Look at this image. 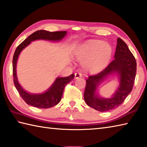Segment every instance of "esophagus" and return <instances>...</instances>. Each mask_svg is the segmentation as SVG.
I'll return each mask as SVG.
<instances>
[{"instance_id":"34e87169","label":"esophagus","mask_w":147,"mask_h":147,"mask_svg":"<svg viewBox=\"0 0 147 147\" xmlns=\"http://www.w3.org/2000/svg\"><path fill=\"white\" fill-rule=\"evenodd\" d=\"M82 76V74L81 73H75V78H79Z\"/></svg>"}]
</instances>
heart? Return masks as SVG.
<instances>
[{
    "label": "heart",
    "mask_w": 147,
    "mask_h": 147,
    "mask_svg": "<svg viewBox=\"0 0 147 147\" xmlns=\"http://www.w3.org/2000/svg\"><path fill=\"white\" fill-rule=\"evenodd\" d=\"M112 48L110 44L99 40H92L83 45L76 53V58L84 62L85 67L92 71L102 69L110 59Z\"/></svg>",
    "instance_id": "b5f03b06"
}]
</instances>
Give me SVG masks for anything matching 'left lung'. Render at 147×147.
<instances>
[{"label":"left lung","mask_w":147,"mask_h":147,"mask_svg":"<svg viewBox=\"0 0 147 147\" xmlns=\"http://www.w3.org/2000/svg\"><path fill=\"white\" fill-rule=\"evenodd\" d=\"M115 59L101 72L88 76L86 80L84 92L85 102L99 111H107L116 108L124 101L133 90L136 73V61L125 42L117 39ZM114 72L120 76V85L114 97L110 99H102L95 92L96 85L104 78Z\"/></svg>","instance_id":"1"}]
</instances>
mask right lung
Instances as JSON below:
<instances>
[{"instance_id": "add662e5", "label": "right lung", "mask_w": 147, "mask_h": 147, "mask_svg": "<svg viewBox=\"0 0 147 147\" xmlns=\"http://www.w3.org/2000/svg\"><path fill=\"white\" fill-rule=\"evenodd\" d=\"M65 34L66 31L50 32L45 30H37L25 39L16 48L13 59V82L20 96L27 104L38 108H49L57 105L62 99L65 86L74 79V74H72L67 77L57 78L51 87L45 93L40 94H29L22 88L17 80L16 67L19 54L23 49L30 44L31 41L37 39L60 41L64 38Z\"/></svg>"}]
</instances>
